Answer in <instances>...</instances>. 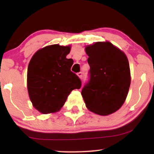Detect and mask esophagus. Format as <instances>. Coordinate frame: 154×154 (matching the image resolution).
Segmentation results:
<instances>
[{
  "instance_id": "obj_1",
  "label": "esophagus",
  "mask_w": 154,
  "mask_h": 154,
  "mask_svg": "<svg viewBox=\"0 0 154 154\" xmlns=\"http://www.w3.org/2000/svg\"><path fill=\"white\" fill-rule=\"evenodd\" d=\"M77 76H78V77L79 79H82V72H79V73H77Z\"/></svg>"
}]
</instances>
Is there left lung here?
I'll use <instances>...</instances> for the list:
<instances>
[{"label": "left lung", "instance_id": "left-lung-1", "mask_svg": "<svg viewBox=\"0 0 154 154\" xmlns=\"http://www.w3.org/2000/svg\"><path fill=\"white\" fill-rule=\"evenodd\" d=\"M85 51L91 77L81 94L88 110L109 115L119 110L128 96L131 82L128 57L109 41L88 45Z\"/></svg>", "mask_w": 154, "mask_h": 154}]
</instances>
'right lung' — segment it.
Here are the masks:
<instances>
[{
  "mask_svg": "<svg viewBox=\"0 0 154 154\" xmlns=\"http://www.w3.org/2000/svg\"><path fill=\"white\" fill-rule=\"evenodd\" d=\"M71 45L54 44L35 52L27 69V91L32 106L43 114L60 111L69 95L81 87L71 72L74 61L66 59Z\"/></svg>",
  "mask_w": 154,
  "mask_h": 154,
  "instance_id": "add662e5",
  "label": "right lung"
}]
</instances>
